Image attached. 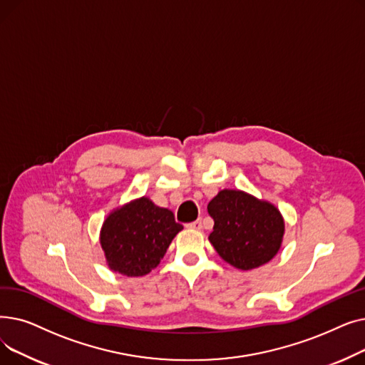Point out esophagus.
<instances>
[{
  "mask_svg": "<svg viewBox=\"0 0 365 365\" xmlns=\"http://www.w3.org/2000/svg\"><path fill=\"white\" fill-rule=\"evenodd\" d=\"M189 229H195V231H200V229H202V222L201 220H195V222H190L186 225Z\"/></svg>",
  "mask_w": 365,
  "mask_h": 365,
  "instance_id": "1",
  "label": "esophagus"
}]
</instances>
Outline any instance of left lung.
<instances>
[{
	"instance_id": "left-lung-1",
	"label": "left lung",
	"mask_w": 365,
	"mask_h": 365,
	"mask_svg": "<svg viewBox=\"0 0 365 365\" xmlns=\"http://www.w3.org/2000/svg\"><path fill=\"white\" fill-rule=\"evenodd\" d=\"M207 210L215 220L208 240L229 264L242 271L255 269L278 253L284 220L272 204L225 189L208 202Z\"/></svg>"
}]
</instances>
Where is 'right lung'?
Returning a JSON list of instances; mask_svg holds the SVG:
<instances>
[{
  "label": "right lung",
  "mask_w": 365,
  "mask_h": 365,
  "mask_svg": "<svg viewBox=\"0 0 365 365\" xmlns=\"http://www.w3.org/2000/svg\"><path fill=\"white\" fill-rule=\"evenodd\" d=\"M183 226L170 210L140 198L115 210L101 232V244L113 272L142 277L157 267Z\"/></svg>",
  "instance_id": "1"
}]
</instances>
